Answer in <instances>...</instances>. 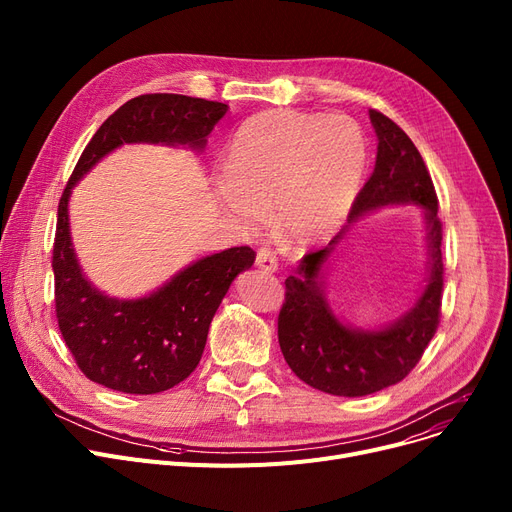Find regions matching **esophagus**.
<instances>
[{"mask_svg":"<svg viewBox=\"0 0 512 512\" xmlns=\"http://www.w3.org/2000/svg\"><path fill=\"white\" fill-rule=\"evenodd\" d=\"M255 265L259 267V270H263V272H267V274H272V272L278 270V259H276V255H274L272 249H265V247H263V249L257 251Z\"/></svg>","mask_w":512,"mask_h":512,"instance_id":"1","label":"esophagus"}]
</instances>
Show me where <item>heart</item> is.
<instances>
[{
	"instance_id": "1",
	"label": "heart",
	"mask_w": 512,
	"mask_h": 512,
	"mask_svg": "<svg viewBox=\"0 0 512 512\" xmlns=\"http://www.w3.org/2000/svg\"><path fill=\"white\" fill-rule=\"evenodd\" d=\"M365 168L367 141L353 118L272 110L236 130L218 195L251 230L272 207L286 245L309 247L346 218Z\"/></svg>"
}]
</instances>
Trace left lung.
Wrapping results in <instances>:
<instances>
[{"label": "left lung", "mask_w": 512, "mask_h": 512, "mask_svg": "<svg viewBox=\"0 0 512 512\" xmlns=\"http://www.w3.org/2000/svg\"><path fill=\"white\" fill-rule=\"evenodd\" d=\"M378 134L375 168L357 195L348 226L326 249L307 253L299 276L286 278V297L278 317V340L288 367L315 390L334 396H367L405 380L419 363L440 324L444 263L438 197L425 161L407 132L378 110H369ZM413 202L426 211L430 267L418 303L380 331L346 327L325 301L320 270L343 234L365 212L386 204Z\"/></svg>", "instance_id": "obj_1"}]
</instances>
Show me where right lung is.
Instances as JSON below:
<instances>
[{
	"instance_id": "obj_1",
	"label": "right lung",
	"mask_w": 512,
	"mask_h": 512,
	"mask_svg": "<svg viewBox=\"0 0 512 512\" xmlns=\"http://www.w3.org/2000/svg\"><path fill=\"white\" fill-rule=\"evenodd\" d=\"M228 105L174 93L139 95L107 118L80 155L58 205L53 278L56 317L87 378L126 394H157L195 371L209 324L232 280L255 261L251 247L203 257L141 299H112L83 274L72 249L68 199L101 157L126 143L184 145L203 151Z\"/></svg>"
}]
</instances>
